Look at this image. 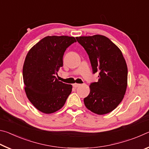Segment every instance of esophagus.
I'll return each mask as SVG.
<instances>
[{"label": "esophagus", "instance_id": "obj_1", "mask_svg": "<svg viewBox=\"0 0 149 149\" xmlns=\"http://www.w3.org/2000/svg\"><path fill=\"white\" fill-rule=\"evenodd\" d=\"M80 85H81V84H73V87H75V88H77V87H79Z\"/></svg>", "mask_w": 149, "mask_h": 149}]
</instances>
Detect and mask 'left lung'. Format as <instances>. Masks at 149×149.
<instances>
[{
	"label": "left lung",
	"instance_id": "left-lung-1",
	"mask_svg": "<svg viewBox=\"0 0 149 149\" xmlns=\"http://www.w3.org/2000/svg\"><path fill=\"white\" fill-rule=\"evenodd\" d=\"M76 39L86 50L93 74L99 73L98 81L91 84L84 104L95 114H108L122 102L127 89L125 60L119 48L107 37L95 35Z\"/></svg>",
	"mask_w": 149,
	"mask_h": 149
}]
</instances>
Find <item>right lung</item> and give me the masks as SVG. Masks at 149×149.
<instances>
[{"mask_svg":"<svg viewBox=\"0 0 149 149\" xmlns=\"http://www.w3.org/2000/svg\"><path fill=\"white\" fill-rule=\"evenodd\" d=\"M76 42L69 36H47L27 53L23 67L25 91L32 104L45 114H51L64 105L72 85L59 81L56 77L63 66V56Z\"/></svg>","mask_w":149,"mask_h":149,"instance_id":"right-lung-1","label":"right lung"}]
</instances>
